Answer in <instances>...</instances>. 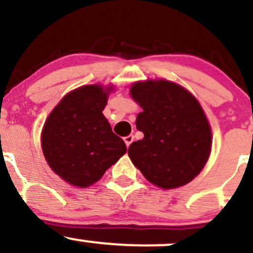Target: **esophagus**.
<instances>
[{
    "label": "esophagus",
    "mask_w": 253,
    "mask_h": 253,
    "mask_svg": "<svg viewBox=\"0 0 253 253\" xmlns=\"http://www.w3.org/2000/svg\"><path fill=\"white\" fill-rule=\"evenodd\" d=\"M132 142H133V136H131V134H129V136L125 137V143H126L127 148H128L129 145H131Z\"/></svg>",
    "instance_id": "34e87169"
}]
</instances>
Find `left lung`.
I'll return each mask as SVG.
<instances>
[{
	"instance_id": "8db88e82",
	"label": "left lung",
	"mask_w": 253,
	"mask_h": 253,
	"mask_svg": "<svg viewBox=\"0 0 253 253\" xmlns=\"http://www.w3.org/2000/svg\"><path fill=\"white\" fill-rule=\"evenodd\" d=\"M131 95L143 109L136 120L144 138L128 148L132 163L162 188L192 181L209 158L211 133L195 96L168 81L137 82Z\"/></svg>"
}]
</instances>
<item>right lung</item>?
Here are the masks:
<instances>
[{
  "instance_id": "obj_1",
  "label": "right lung",
  "mask_w": 253,
  "mask_h": 253,
  "mask_svg": "<svg viewBox=\"0 0 253 253\" xmlns=\"http://www.w3.org/2000/svg\"><path fill=\"white\" fill-rule=\"evenodd\" d=\"M108 90L95 84L71 91L44 125L45 159L56 174L73 186L93 185L127 150L103 115Z\"/></svg>"
}]
</instances>
